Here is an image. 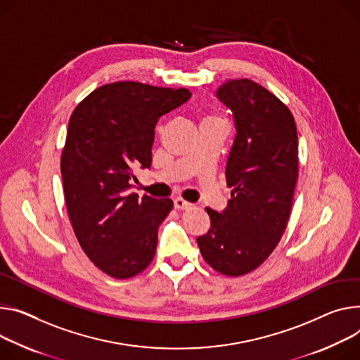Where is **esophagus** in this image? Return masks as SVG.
Segmentation results:
<instances>
[{
  "instance_id": "obj_1",
  "label": "esophagus",
  "mask_w": 360,
  "mask_h": 360,
  "mask_svg": "<svg viewBox=\"0 0 360 360\" xmlns=\"http://www.w3.org/2000/svg\"><path fill=\"white\" fill-rule=\"evenodd\" d=\"M174 205H175L176 210H191L193 207L191 202H188V201H185L182 198H175L174 200Z\"/></svg>"
}]
</instances>
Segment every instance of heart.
Instances as JSON below:
<instances>
[{"label": "heart", "instance_id": "1", "mask_svg": "<svg viewBox=\"0 0 360 360\" xmlns=\"http://www.w3.org/2000/svg\"><path fill=\"white\" fill-rule=\"evenodd\" d=\"M208 120H215V119H208Z\"/></svg>", "mask_w": 360, "mask_h": 360}]
</instances>
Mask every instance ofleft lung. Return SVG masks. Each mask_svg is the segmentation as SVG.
<instances>
[{
    "mask_svg": "<svg viewBox=\"0 0 360 360\" xmlns=\"http://www.w3.org/2000/svg\"><path fill=\"white\" fill-rule=\"evenodd\" d=\"M215 96L234 117L225 168L234 191L222 211L207 208L211 228L197 243L214 270L238 277L264 263L287 226L299 174L297 129L287 106L250 79L226 80Z\"/></svg>",
    "mask_w": 360,
    "mask_h": 360,
    "instance_id": "left-lung-1",
    "label": "left lung"
}]
</instances>
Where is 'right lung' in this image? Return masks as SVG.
<instances>
[{
  "label": "right lung",
  "instance_id": "right-lung-1",
  "mask_svg": "<svg viewBox=\"0 0 360 360\" xmlns=\"http://www.w3.org/2000/svg\"><path fill=\"white\" fill-rule=\"evenodd\" d=\"M186 89L116 82L75 109L61 155L63 191L75 234L93 264L129 278L152 261L172 200L139 198L134 171L150 168L155 126L186 103Z\"/></svg>",
  "mask_w": 360,
  "mask_h": 360
}]
</instances>
